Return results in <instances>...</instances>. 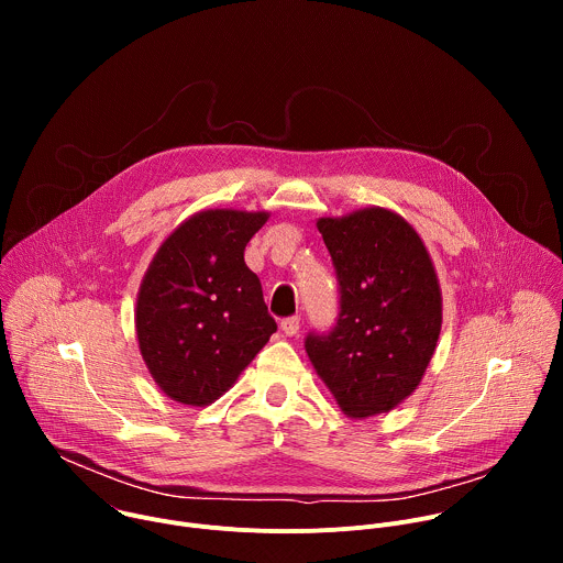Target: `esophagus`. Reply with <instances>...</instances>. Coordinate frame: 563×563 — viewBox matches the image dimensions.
<instances>
[{
  "mask_svg": "<svg viewBox=\"0 0 563 563\" xmlns=\"http://www.w3.org/2000/svg\"><path fill=\"white\" fill-rule=\"evenodd\" d=\"M280 330H283L287 336H296V334H298V330H300V318H298V316H289V318H285L283 323H280Z\"/></svg>",
  "mask_w": 563,
  "mask_h": 563,
  "instance_id": "obj_1",
  "label": "esophagus"
}]
</instances>
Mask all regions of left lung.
Returning <instances> with one entry per match:
<instances>
[{"mask_svg":"<svg viewBox=\"0 0 563 563\" xmlns=\"http://www.w3.org/2000/svg\"><path fill=\"white\" fill-rule=\"evenodd\" d=\"M332 254L339 323L309 334L307 356L350 419L398 408L421 385L443 323L441 285L417 229L391 209L316 220Z\"/></svg>","mask_w":563,"mask_h":563,"instance_id":"8db88e82","label":"left lung"}]
</instances>
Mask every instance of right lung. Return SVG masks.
Masks as SVG:
<instances>
[{"instance_id":"add662e5","label":"right lung","mask_w":563,"mask_h":563,"mask_svg":"<svg viewBox=\"0 0 563 563\" xmlns=\"http://www.w3.org/2000/svg\"><path fill=\"white\" fill-rule=\"evenodd\" d=\"M269 211L205 209L151 258L135 302V334L155 385L205 408L233 387L276 332L245 247Z\"/></svg>"}]
</instances>
